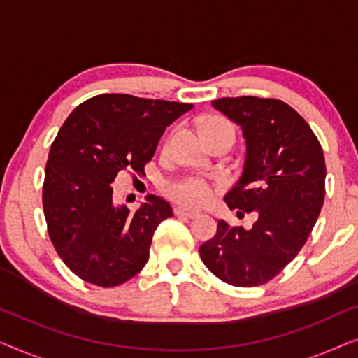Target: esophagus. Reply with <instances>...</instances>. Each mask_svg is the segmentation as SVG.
Masks as SVG:
<instances>
[{
  "instance_id": "obj_1",
  "label": "esophagus",
  "mask_w": 358,
  "mask_h": 358,
  "mask_svg": "<svg viewBox=\"0 0 358 358\" xmlns=\"http://www.w3.org/2000/svg\"><path fill=\"white\" fill-rule=\"evenodd\" d=\"M174 213L178 215V217H185V218H194V217H197V215H199L197 210L180 207V205H179V207L174 208Z\"/></svg>"
}]
</instances>
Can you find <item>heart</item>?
<instances>
[{
    "mask_svg": "<svg viewBox=\"0 0 358 358\" xmlns=\"http://www.w3.org/2000/svg\"><path fill=\"white\" fill-rule=\"evenodd\" d=\"M213 125L231 127L228 122L222 119H210L203 124V129ZM164 192L174 202L187 205V207H200V205L207 203L210 197H212V185L202 178H184L174 180V182H169L166 185Z\"/></svg>",
    "mask_w": 358,
    "mask_h": 358,
    "instance_id": "heart-1",
    "label": "heart"
}]
</instances>
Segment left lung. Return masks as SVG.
I'll list each match as a JSON object with an SVG mask.
<instances>
[{"label": "left lung", "mask_w": 358, "mask_h": 358, "mask_svg": "<svg viewBox=\"0 0 358 358\" xmlns=\"http://www.w3.org/2000/svg\"><path fill=\"white\" fill-rule=\"evenodd\" d=\"M212 106L241 127V178L224 195L238 215L256 213L252 228L220 220L200 257L220 280L257 287L272 280L305 246L324 202L326 164L311 127L278 99L222 97Z\"/></svg>", "instance_id": "obj_1"}]
</instances>
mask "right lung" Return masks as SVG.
I'll list each match as a JSON object with an SVG mask.
<instances>
[{"mask_svg": "<svg viewBox=\"0 0 358 358\" xmlns=\"http://www.w3.org/2000/svg\"><path fill=\"white\" fill-rule=\"evenodd\" d=\"M192 107L99 94L62 125L48 153L42 203L58 256L83 280L109 288L145 267L151 238L173 208L150 194L131 213L114 202L110 184L124 169L143 173L166 127Z\"/></svg>", "mask_w": 358, "mask_h": 358, "instance_id": "add662e5", "label": "right lung"}]
</instances>
